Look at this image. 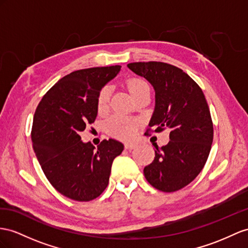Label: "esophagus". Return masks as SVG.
<instances>
[{
	"instance_id": "esophagus-1",
	"label": "esophagus",
	"mask_w": 248,
	"mask_h": 248,
	"mask_svg": "<svg viewBox=\"0 0 248 248\" xmlns=\"http://www.w3.org/2000/svg\"><path fill=\"white\" fill-rule=\"evenodd\" d=\"M135 148H136V145H135V144H133V143H129V142L124 143V149H125V150L131 151V150H134Z\"/></svg>"
}]
</instances>
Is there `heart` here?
<instances>
[{"label": "heart", "mask_w": 248, "mask_h": 248, "mask_svg": "<svg viewBox=\"0 0 248 248\" xmlns=\"http://www.w3.org/2000/svg\"><path fill=\"white\" fill-rule=\"evenodd\" d=\"M128 88L133 97L144 90H150L145 81L139 78H132L128 82ZM110 87H104L101 89L97 97V109L99 111L105 110L110 98ZM107 131L114 137L122 139H131L136 135L139 128V122L136 119L124 117L123 115H114L106 124Z\"/></svg>", "instance_id": "b5f03b06"}]
</instances>
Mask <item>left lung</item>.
<instances>
[{
  "mask_svg": "<svg viewBox=\"0 0 248 248\" xmlns=\"http://www.w3.org/2000/svg\"><path fill=\"white\" fill-rule=\"evenodd\" d=\"M128 67L154 87L155 110L148 131H170L169 143L156 147L144 177L161 192H176L199 175L211 152L214 128L207 101L198 84L178 67L161 62Z\"/></svg>",
  "mask_w": 248,
  "mask_h": 248,
  "instance_id": "8db88e82",
  "label": "left lung"
}]
</instances>
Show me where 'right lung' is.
Instances as JSON below:
<instances>
[{
    "instance_id": "right-lung-1",
    "label": "right lung",
    "mask_w": 248,
    "mask_h": 248,
    "mask_svg": "<svg viewBox=\"0 0 248 248\" xmlns=\"http://www.w3.org/2000/svg\"><path fill=\"white\" fill-rule=\"evenodd\" d=\"M120 66L81 69L63 76L37 106L31 140L44 174L62 195L75 201H91L109 183L114 158L124 144L103 140L97 148L82 142L79 133L97 116V97Z\"/></svg>"
}]
</instances>
